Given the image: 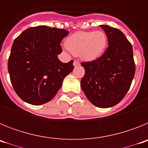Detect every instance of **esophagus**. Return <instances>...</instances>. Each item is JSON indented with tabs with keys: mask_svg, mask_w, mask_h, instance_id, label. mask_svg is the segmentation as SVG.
Masks as SVG:
<instances>
[{
	"mask_svg": "<svg viewBox=\"0 0 148 148\" xmlns=\"http://www.w3.org/2000/svg\"><path fill=\"white\" fill-rule=\"evenodd\" d=\"M73 65H74V66H78V65H80V63L78 62V60H75L74 62H73Z\"/></svg>",
	"mask_w": 148,
	"mask_h": 148,
	"instance_id": "1",
	"label": "esophagus"
}]
</instances>
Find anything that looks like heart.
Wrapping results in <instances>:
<instances>
[{"label": "heart", "instance_id": "obj_1", "mask_svg": "<svg viewBox=\"0 0 148 148\" xmlns=\"http://www.w3.org/2000/svg\"><path fill=\"white\" fill-rule=\"evenodd\" d=\"M108 44V37L103 31L77 32L66 39V47L75 56L91 61L104 53Z\"/></svg>", "mask_w": 148, "mask_h": 148}]
</instances>
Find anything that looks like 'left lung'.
Wrapping results in <instances>:
<instances>
[{
	"label": "left lung",
	"instance_id": "obj_1",
	"mask_svg": "<svg viewBox=\"0 0 148 148\" xmlns=\"http://www.w3.org/2000/svg\"><path fill=\"white\" fill-rule=\"evenodd\" d=\"M100 27L107 35L108 47L99 58L81 63L85 70L81 87L92 104L107 108L124 99L135 75L136 65L132 45L123 32L109 26Z\"/></svg>",
	"mask_w": 148,
	"mask_h": 148
}]
</instances>
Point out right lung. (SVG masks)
<instances>
[{
	"label": "right lung",
	"instance_id": "obj_1",
	"mask_svg": "<svg viewBox=\"0 0 148 148\" xmlns=\"http://www.w3.org/2000/svg\"><path fill=\"white\" fill-rule=\"evenodd\" d=\"M67 30L47 26L29 27L16 38L12 47L8 70L17 95L33 105L55 97L64 78L73 71V61L58 58Z\"/></svg>",
	"mask_w": 148,
	"mask_h": 148
}]
</instances>
